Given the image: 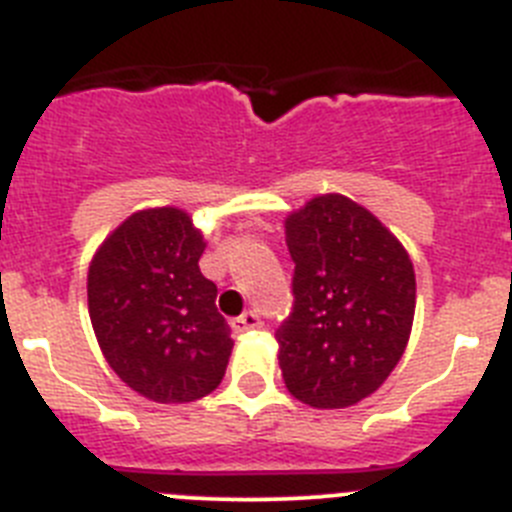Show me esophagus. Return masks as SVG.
Wrapping results in <instances>:
<instances>
[{"mask_svg":"<svg viewBox=\"0 0 512 512\" xmlns=\"http://www.w3.org/2000/svg\"><path fill=\"white\" fill-rule=\"evenodd\" d=\"M259 325H261V318L256 310H248V312H243L241 318L230 320V328H233L235 333H246V330L259 328Z\"/></svg>","mask_w":512,"mask_h":512,"instance_id":"obj_1","label":"esophagus"}]
</instances>
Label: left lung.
Segmentation results:
<instances>
[{"label":"left lung","instance_id":"8db88e82","mask_svg":"<svg viewBox=\"0 0 512 512\" xmlns=\"http://www.w3.org/2000/svg\"><path fill=\"white\" fill-rule=\"evenodd\" d=\"M295 305L279 325L287 390L318 410L356 405L405 354L415 315L408 251L366 207L320 194L284 220Z\"/></svg>","mask_w":512,"mask_h":512}]
</instances>
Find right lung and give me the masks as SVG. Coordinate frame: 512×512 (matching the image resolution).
Masks as SVG:
<instances>
[{
	"mask_svg": "<svg viewBox=\"0 0 512 512\" xmlns=\"http://www.w3.org/2000/svg\"><path fill=\"white\" fill-rule=\"evenodd\" d=\"M205 238L176 207L117 225L94 253L87 297L112 372L153 402H194L223 382L233 338L202 277Z\"/></svg>",
	"mask_w": 512,
	"mask_h": 512,
	"instance_id": "right-lung-1",
	"label": "right lung"
}]
</instances>
